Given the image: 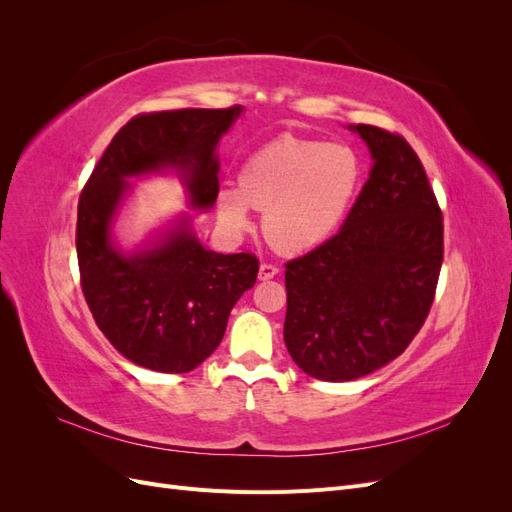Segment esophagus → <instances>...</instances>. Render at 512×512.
I'll return each mask as SVG.
<instances>
[{
	"mask_svg": "<svg viewBox=\"0 0 512 512\" xmlns=\"http://www.w3.org/2000/svg\"><path fill=\"white\" fill-rule=\"evenodd\" d=\"M277 273H280V269H277L275 265H269V262H262L260 265V269H258V277L262 282H267V280H271V277H275Z\"/></svg>",
	"mask_w": 512,
	"mask_h": 512,
	"instance_id": "34e87169",
	"label": "esophagus"
}]
</instances>
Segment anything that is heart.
Here are the masks:
<instances>
[{"mask_svg":"<svg viewBox=\"0 0 512 512\" xmlns=\"http://www.w3.org/2000/svg\"><path fill=\"white\" fill-rule=\"evenodd\" d=\"M359 177V158L348 145L284 134L247 156L239 188L220 190L218 213L239 232L250 226V207L265 211L262 230L277 252H307L344 220Z\"/></svg>","mask_w":512,"mask_h":512,"instance_id":"1","label":"heart"}]
</instances>
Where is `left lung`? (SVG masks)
Segmentation results:
<instances>
[{
    "label": "left lung",
    "instance_id": "8db88e82",
    "mask_svg": "<svg viewBox=\"0 0 512 512\" xmlns=\"http://www.w3.org/2000/svg\"><path fill=\"white\" fill-rule=\"evenodd\" d=\"M374 166L335 237L286 262L284 342L307 376L348 382L404 352L431 309L442 211L404 136L350 126Z\"/></svg>",
    "mask_w": 512,
    "mask_h": 512
}]
</instances>
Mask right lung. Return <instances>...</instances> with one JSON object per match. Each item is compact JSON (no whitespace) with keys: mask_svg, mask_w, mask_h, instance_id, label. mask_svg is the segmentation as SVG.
I'll list each match as a JSON object with an SVG mask.
<instances>
[{"mask_svg":"<svg viewBox=\"0 0 512 512\" xmlns=\"http://www.w3.org/2000/svg\"><path fill=\"white\" fill-rule=\"evenodd\" d=\"M230 108H177L132 117L102 153L79 198L76 256L98 329L128 361L164 374L196 369L220 346L230 309L258 275L254 254L205 250L183 222L151 250L121 254L111 224L130 177L175 168L196 209L220 192V136L241 115Z\"/></svg>","mask_w":512,"mask_h":512,"instance_id":"right-lung-1","label":"right lung"}]
</instances>
